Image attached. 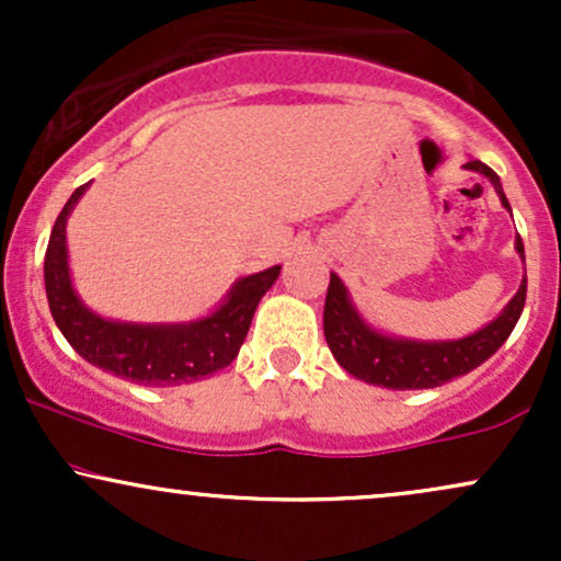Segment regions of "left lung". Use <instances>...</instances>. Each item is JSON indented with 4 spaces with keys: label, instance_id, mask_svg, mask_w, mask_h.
Returning <instances> with one entry per match:
<instances>
[{
    "label": "left lung",
    "instance_id": "left-lung-1",
    "mask_svg": "<svg viewBox=\"0 0 561 561\" xmlns=\"http://www.w3.org/2000/svg\"><path fill=\"white\" fill-rule=\"evenodd\" d=\"M465 169L485 176L493 184L495 195L501 197V205L512 214L504 190H501V179L495 176L493 169H488L480 160H467ZM514 250L525 261V248L519 237L514 242ZM525 295L527 274L514 298L504 306V311L482 330L456 340H411L371 327L362 317L356 302L351 300L343 279L337 274H330V289H327L324 302V337L334 362L356 379L388 390L437 388L454 377L478 369L506 343L525 308Z\"/></svg>",
    "mask_w": 561,
    "mask_h": 561
}]
</instances>
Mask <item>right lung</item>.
<instances>
[{
  "mask_svg": "<svg viewBox=\"0 0 561 561\" xmlns=\"http://www.w3.org/2000/svg\"><path fill=\"white\" fill-rule=\"evenodd\" d=\"M92 184V182H89ZM79 186L57 216L44 255V287L49 311L70 347L89 364L147 388H176L214 375L237 358L248 337L250 321L282 266L237 279L208 317L176 324L115 321L92 311L79 298L68 266L66 227L70 210L89 190Z\"/></svg>",
  "mask_w": 561,
  "mask_h": 561,
  "instance_id": "add662e5",
  "label": "right lung"
}]
</instances>
